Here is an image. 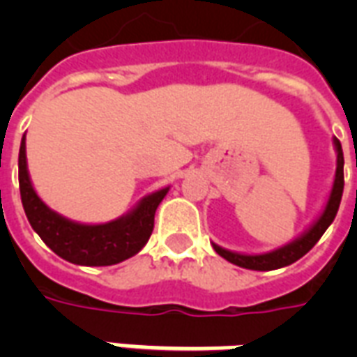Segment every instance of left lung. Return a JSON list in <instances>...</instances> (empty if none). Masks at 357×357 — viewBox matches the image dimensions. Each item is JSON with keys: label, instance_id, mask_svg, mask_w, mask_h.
Returning a JSON list of instances; mask_svg holds the SVG:
<instances>
[{"label": "left lung", "instance_id": "1", "mask_svg": "<svg viewBox=\"0 0 357 357\" xmlns=\"http://www.w3.org/2000/svg\"><path fill=\"white\" fill-rule=\"evenodd\" d=\"M333 148L337 153V167H335V178H333L332 190L328 196L326 204L322 207L321 215L310 224V228L304 229L293 241H289L287 244H282L278 248L271 250V252H263V254H243V252H234V250L222 248L218 244L211 243L215 252L220 257H224L229 263H234L237 266L248 268V271H276V268H283V266L293 265L294 261H298L300 257H304L317 241L322 237V234L330 228V224L333 222V218L337 215L339 204H341V196H343V187H344V176H343V148L335 137H333Z\"/></svg>", "mask_w": 357, "mask_h": 357}]
</instances>
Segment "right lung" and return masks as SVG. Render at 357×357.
Instances as JSON below:
<instances>
[{
	"mask_svg": "<svg viewBox=\"0 0 357 357\" xmlns=\"http://www.w3.org/2000/svg\"><path fill=\"white\" fill-rule=\"evenodd\" d=\"M18 179L22 204L31 228L59 257L83 266L116 265L139 254L153 231L157 207L170 190V187H162L146 195L131 211L109 222L85 224L70 220L47 207L36 195L27 170L25 135L20 144Z\"/></svg>",
	"mask_w": 357,
	"mask_h": 357,
	"instance_id": "right-lung-1",
	"label": "right lung"
}]
</instances>
